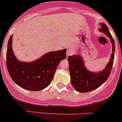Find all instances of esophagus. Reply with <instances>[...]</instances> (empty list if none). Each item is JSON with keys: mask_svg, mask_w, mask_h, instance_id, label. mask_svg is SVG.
<instances>
[{"mask_svg": "<svg viewBox=\"0 0 122 122\" xmlns=\"http://www.w3.org/2000/svg\"><path fill=\"white\" fill-rule=\"evenodd\" d=\"M72 53H73V52H72V51L71 50H68V51H66V56L67 57H68L69 56H71L72 54Z\"/></svg>", "mask_w": 122, "mask_h": 122, "instance_id": "obj_1", "label": "esophagus"}]
</instances>
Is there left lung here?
Segmentation results:
<instances>
[{"label":"left lung","instance_id":"8db88e82","mask_svg":"<svg viewBox=\"0 0 122 122\" xmlns=\"http://www.w3.org/2000/svg\"><path fill=\"white\" fill-rule=\"evenodd\" d=\"M100 25V31L110 39L112 45V53L111 59L105 70L98 73L90 72L84 66L83 60L80 56H72L68 57L71 84L74 88L79 92H89L99 88L108 79L112 70L114 58V41L106 24L102 23Z\"/></svg>","mask_w":122,"mask_h":122}]
</instances>
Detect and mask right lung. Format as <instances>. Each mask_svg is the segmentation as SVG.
I'll return each mask as SVG.
<instances>
[{"label": "right lung", "mask_w": 122, "mask_h": 122, "mask_svg": "<svg viewBox=\"0 0 122 122\" xmlns=\"http://www.w3.org/2000/svg\"><path fill=\"white\" fill-rule=\"evenodd\" d=\"M12 36L6 51V67L10 77L17 85L30 91H40L52 81L57 67L66 57V50L52 51L31 63L18 61L13 52Z\"/></svg>", "instance_id": "obj_1"}]
</instances>
